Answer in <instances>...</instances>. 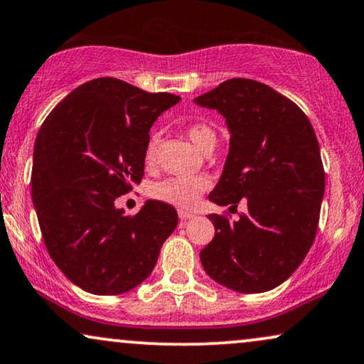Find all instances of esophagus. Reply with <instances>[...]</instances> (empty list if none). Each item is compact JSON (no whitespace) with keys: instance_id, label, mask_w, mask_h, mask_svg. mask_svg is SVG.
<instances>
[{"instance_id":"esophagus-1","label":"esophagus","mask_w":364,"mask_h":364,"mask_svg":"<svg viewBox=\"0 0 364 364\" xmlns=\"http://www.w3.org/2000/svg\"><path fill=\"white\" fill-rule=\"evenodd\" d=\"M178 215H179V218H181V222H186V220H190L195 216V213H191V211H186V210H179Z\"/></svg>"}]
</instances>
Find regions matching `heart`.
I'll list each match as a JSON object with an SVG mask.
<instances>
[{
	"label": "heart",
	"mask_w": 364,
	"mask_h": 364,
	"mask_svg": "<svg viewBox=\"0 0 364 364\" xmlns=\"http://www.w3.org/2000/svg\"><path fill=\"white\" fill-rule=\"evenodd\" d=\"M185 134L188 136L193 144L200 151H205L210 146H215L216 134L208 124L205 122H193L186 126ZM156 153H158V141L151 137L148 146H146L144 159L146 164H153L156 161ZM210 181L205 176H178L168 178L164 181L158 183L153 186V195L156 200L163 201V203L178 206V208H193L203 193L208 190Z\"/></svg>",
	"instance_id": "1"
}]
</instances>
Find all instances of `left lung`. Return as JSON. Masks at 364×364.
I'll list each match as a JSON object with an SVG mask.
<instances>
[{"mask_svg":"<svg viewBox=\"0 0 364 364\" xmlns=\"http://www.w3.org/2000/svg\"><path fill=\"white\" fill-rule=\"evenodd\" d=\"M227 119L230 153L210 200L247 213L210 215L215 237L200 252L211 279L243 294L277 287L301 265L316 238L324 166L301 107L252 79L225 80L196 99Z\"/></svg>","mask_w":364,"mask_h":364,"instance_id":"8db88e82","label":"left lung"}]
</instances>
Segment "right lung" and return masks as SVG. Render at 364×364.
<instances>
[{
  "label": "right lung",
  "mask_w": 364,
  "mask_h": 364,
  "mask_svg": "<svg viewBox=\"0 0 364 364\" xmlns=\"http://www.w3.org/2000/svg\"><path fill=\"white\" fill-rule=\"evenodd\" d=\"M179 99L100 77L72 90L41 124L31 169L41 237L58 269L87 292L134 289L176 228V210L163 201L148 200L136 215L114 203L141 183L149 129Z\"/></svg>",
  "instance_id": "add662e5"
}]
</instances>
